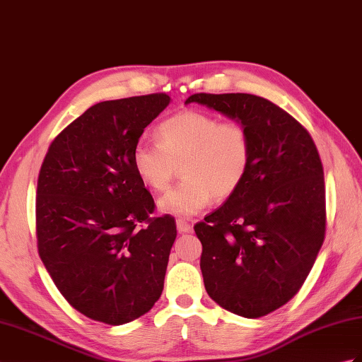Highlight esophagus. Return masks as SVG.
Returning <instances> with one entry per match:
<instances>
[{"label":"esophagus","instance_id":"esophagus-1","mask_svg":"<svg viewBox=\"0 0 362 362\" xmlns=\"http://www.w3.org/2000/svg\"><path fill=\"white\" fill-rule=\"evenodd\" d=\"M175 225H177L179 233H192V225L188 222L179 219L177 222H175Z\"/></svg>","mask_w":362,"mask_h":362}]
</instances>
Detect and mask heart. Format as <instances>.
Here are the masks:
<instances>
[{
	"label": "heart",
	"instance_id": "b5f03b06",
	"mask_svg": "<svg viewBox=\"0 0 362 362\" xmlns=\"http://www.w3.org/2000/svg\"><path fill=\"white\" fill-rule=\"evenodd\" d=\"M157 140H140L131 162L139 179L153 191H165L180 165L183 180L158 200V209L174 217L196 216L213 196L225 199L245 180L251 140L240 123H221L200 111H183L157 128Z\"/></svg>",
	"mask_w": 362,
	"mask_h": 362
}]
</instances>
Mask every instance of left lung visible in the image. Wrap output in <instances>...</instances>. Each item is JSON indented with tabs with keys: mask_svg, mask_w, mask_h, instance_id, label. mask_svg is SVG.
<instances>
[{
	"mask_svg": "<svg viewBox=\"0 0 362 362\" xmlns=\"http://www.w3.org/2000/svg\"><path fill=\"white\" fill-rule=\"evenodd\" d=\"M250 134L245 180L204 222L200 270L206 293L228 312L260 317L296 295L325 234L324 170L307 129L251 94H194Z\"/></svg>",
	"mask_w": 362,
	"mask_h": 362,
	"instance_id": "obj_1",
	"label": "left lung"
}]
</instances>
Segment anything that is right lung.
<instances>
[{
	"label": "right lung",
	"mask_w": 362,
	"mask_h": 362,
	"mask_svg": "<svg viewBox=\"0 0 362 362\" xmlns=\"http://www.w3.org/2000/svg\"><path fill=\"white\" fill-rule=\"evenodd\" d=\"M170 102L151 94L90 106L50 143L41 165L40 257L64 299L94 321L131 322L162 295L177 230L171 216L149 217L154 199L131 156Z\"/></svg>",
	"instance_id": "add662e5"
}]
</instances>
